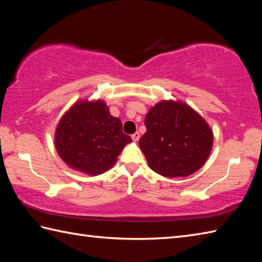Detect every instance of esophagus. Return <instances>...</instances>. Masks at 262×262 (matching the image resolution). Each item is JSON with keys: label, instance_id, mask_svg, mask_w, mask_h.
Segmentation results:
<instances>
[{"label": "esophagus", "instance_id": "esophagus-1", "mask_svg": "<svg viewBox=\"0 0 262 262\" xmlns=\"http://www.w3.org/2000/svg\"><path fill=\"white\" fill-rule=\"evenodd\" d=\"M140 137H141V135H140V133H134V134L132 135V138H133V141L134 142H137L138 140H140Z\"/></svg>", "mask_w": 262, "mask_h": 262}]
</instances>
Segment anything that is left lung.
<instances>
[{
	"instance_id": "obj_1",
	"label": "left lung",
	"mask_w": 262,
	"mask_h": 262,
	"mask_svg": "<svg viewBox=\"0 0 262 262\" xmlns=\"http://www.w3.org/2000/svg\"><path fill=\"white\" fill-rule=\"evenodd\" d=\"M146 133L140 147L148 166L166 178L188 177L207 161L213 132L191 107L181 101L163 100L145 117Z\"/></svg>"
}]
</instances>
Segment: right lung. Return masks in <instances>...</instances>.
I'll list each match as a JSON object with an SVG mask.
<instances>
[{
	"instance_id": "add662e5",
	"label": "right lung",
	"mask_w": 262,
	"mask_h": 262,
	"mask_svg": "<svg viewBox=\"0 0 262 262\" xmlns=\"http://www.w3.org/2000/svg\"><path fill=\"white\" fill-rule=\"evenodd\" d=\"M130 136L122 133L119 118L113 117L103 100L75 102L60 118L55 147L70 168L90 176L108 171L116 163Z\"/></svg>"
}]
</instances>
